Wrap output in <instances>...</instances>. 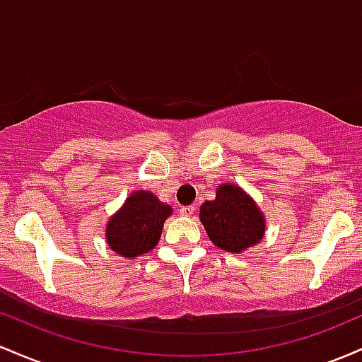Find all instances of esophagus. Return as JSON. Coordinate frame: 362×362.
Listing matches in <instances>:
<instances>
[{
	"label": "esophagus",
	"mask_w": 362,
	"mask_h": 362,
	"mask_svg": "<svg viewBox=\"0 0 362 362\" xmlns=\"http://www.w3.org/2000/svg\"><path fill=\"white\" fill-rule=\"evenodd\" d=\"M194 210H197V206H194V205L181 206V209H180V215H182V217H192V215L194 214Z\"/></svg>",
	"instance_id": "esophagus-1"
}]
</instances>
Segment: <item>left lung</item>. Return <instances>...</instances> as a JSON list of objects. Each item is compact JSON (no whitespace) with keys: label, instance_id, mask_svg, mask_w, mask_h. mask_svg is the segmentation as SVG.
I'll return each mask as SVG.
<instances>
[{"label":"left lung","instance_id":"left-lung-1","mask_svg":"<svg viewBox=\"0 0 362 362\" xmlns=\"http://www.w3.org/2000/svg\"><path fill=\"white\" fill-rule=\"evenodd\" d=\"M200 221L210 241L233 255L258 245L267 229L257 202L234 182L218 185L214 200L200 206Z\"/></svg>","mask_w":362,"mask_h":362}]
</instances>
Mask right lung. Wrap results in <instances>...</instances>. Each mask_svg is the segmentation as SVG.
I'll list each match as a JSON object with an SVG mask.
<instances>
[{"instance_id": "add662e5", "label": "right lung", "mask_w": 362, "mask_h": 362, "mask_svg": "<svg viewBox=\"0 0 362 362\" xmlns=\"http://www.w3.org/2000/svg\"><path fill=\"white\" fill-rule=\"evenodd\" d=\"M173 215V206L162 203L148 189H136L105 224V243L123 258L148 253L159 243L164 222Z\"/></svg>"}]
</instances>
